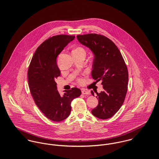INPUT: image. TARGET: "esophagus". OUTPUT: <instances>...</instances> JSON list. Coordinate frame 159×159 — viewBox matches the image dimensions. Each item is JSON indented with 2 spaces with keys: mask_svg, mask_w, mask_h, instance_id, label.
<instances>
[{
  "mask_svg": "<svg viewBox=\"0 0 159 159\" xmlns=\"http://www.w3.org/2000/svg\"><path fill=\"white\" fill-rule=\"evenodd\" d=\"M82 93L83 95H90V92L89 91H87V90H85L84 89H83L82 90Z\"/></svg>",
  "mask_w": 159,
  "mask_h": 159,
  "instance_id": "34e87169",
  "label": "esophagus"
}]
</instances>
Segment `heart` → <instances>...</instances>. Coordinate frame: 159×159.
<instances>
[{
  "instance_id": "1",
  "label": "heart",
  "mask_w": 159,
  "mask_h": 159,
  "mask_svg": "<svg viewBox=\"0 0 159 159\" xmlns=\"http://www.w3.org/2000/svg\"><path fill=\"white\" fill-rule=\"evenodd\" d=\"M74 52L85 53V51H84V50L82 48H81V47H77V48H76L75 49H74ZM78 81H79V82H81V81H82V80H81L80 79H79V80H78Z\"/></svg>"
}]
</instances>
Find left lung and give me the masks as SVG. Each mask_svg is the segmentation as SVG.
Here are the masks:
<instances>
[{"instance_id":"8db88e82","label":"left lung","mask_w":159,"mask_h":159,"mask_svg":"<svg viewBox=\"0 0 159 159\" xmlns=\"http://www.w3.org/2000/svg\"><path fill=\"white\" fill-rule=\"evenodd\" d=\"M79 42L94 54L92 76L102 81L103 91L97 95L98 104L92 114L101 119L112 117L122 106L128 89V73L126 64L115 43L97 34L77 35ZM92 94L94 96L93 91Z\"/></svg>"}]
</instances>
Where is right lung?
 <instances>
[{
    "instance_id": "obj_1",
    "label": "right lung",
    "mask_w": 159,
    "mask_h": 159,
    "mask_svg": "<svg viewBox=\"0 0 159 159\" xmlns=\"http://www.w3.org/2000/svg\"><path fill=\"white\" fill-rule=\"evenodd\" d=\"M74 38V35L62 34L45 40L34 53L28 71L30 90L35 103L45 116L53 122L68 117L71 101L81 95V90L74 87L64 90L61 95L55 82L61 74L57 58Z\"/></svg>"
}]
</instances>
